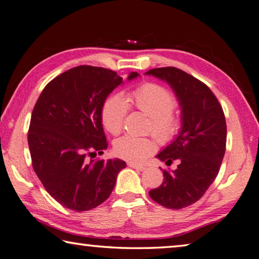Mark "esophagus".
<instances>
[{"label":"esophagus","mask_w":259,"mask_h":259,"mask_svg":"<svg viewBox=\"0 0 259 259\" xmlns=\"http://www.w3.org/2000/svg\"><path fill=\"white\" fill-rule=\"evenodd\" d=\"M128 165L130 166V167H133V168H136V170H139V171H144L145 170V166L144 165H139V164H135V163H128Z\"/></svg>","instance_id":"esophagus-1"}]
</instances>
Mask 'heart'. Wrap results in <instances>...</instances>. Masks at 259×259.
<instances>
[{
	"instance_id": "1",
	"label": "heart",
	"mask_w": 259,
	"mask_h": 259,
	"mask_svg": "<svg viewBox=\"0 0 259 259\" xmlns=\"http://www.w3.org/2000/svg\"><path fill=\"white\" fill-rule=\"evenodd\" d=\"M128 102L135 109L150 117L149 130L162 143H168L180 133L182 121L175 111L176 98L173 94L154 82H145L131 91L125 98L120 94H113L102 105L101 119L105 129L112 135H119L124 125L128 114ZM156 150V142L150 137H135L125 135L116 139L113 152L130 162H142Z\"/></svg>"
}]
</instances>
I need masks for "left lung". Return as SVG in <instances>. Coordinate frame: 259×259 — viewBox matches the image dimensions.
<instances>
[{"mask_svg": "<svg viewBox=\"0 0 259 259\" xmlns=\"http://www.w3.org/2000/svg\"><path fill=\"white\" fill-rule=\"evenodd\" d=\"M147 74L165 80L181 105L182 128L177 139L157 155L167 166L163 182L149 197L171 209L198 201L218 177L227 146V122L222 106L207 84L175 67L148 70Z\"/></svg>", "mask_w": 259, "mask_h": 259, "instance_id": "1", "label": "left lung"}]
</instances>
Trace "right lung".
Instances as JSON below:
<instances>
[{
	"mask_svg": "<svg viewBox=\"0 0 259 259\" xmlns=\"http://www.w3.org/2000/svg\"><path fill=\"white\" fill-rule=\"evenodd\" d=\"M138 76L131 72L128 80ZM122 83L113 70L79 65L46 84L28 130L31 163L46 191L74 211L97 207L109 198L125 162L95 158L107 148L101 110Z\"/></svg>",
	"mask_w": 259,
	"mask_h": 259,
	"instance_id": "1",
	"label": "right lung"
}]
</instances>
